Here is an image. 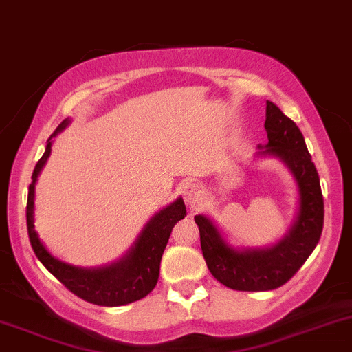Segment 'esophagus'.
<instances>
[{
	"mask_svg": "<svg viewBox=\"0 0 352 352\" xmlns=\"http://www.w3.org/2000/svg\"><path fill=\"white\" fill-rule=\"evenodd\" d=\"M184 199L185 204L188 206L190 209H198V206L201 203V190L198 185L195 184H188L184 190Z\"/></svg>",
	"mask_w": 352,
	"mask_h": 352,
	"instance_id": "esophagus-1",
	"label": "esophagus"
}]
</instances>
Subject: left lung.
Instances as JSON below:
<instances>
[{
	"label": "left lung",
	"mask_w": 352,
	"mask_h": 352,
	"mask_svg": "<svg viewBox=\"0 0 352 352\" xmlns=\"http://www.w3.org/2000/svg\"><path fill=\"white\" fill-rule=\"evenodd\" d=\"M267 142L259 156H275L293 173L299 209L294 223L277 245L264 250H235L206 215H195L208 269L225 287L238 292H269L282 287L311 256L323 228V196L317 168L301 130L272 101H267Z\"/></svg>",
	"instance_id": "8db88e82"
}]
</instances>
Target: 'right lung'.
<instances>
[{
  "label": "right lung",
  "instance_id": "1",
  "mask_svg": "<svg viewBox=\"0 0 352 352\" xmlns=\"http://www.w3.org/2000/svg\"><path fill=\"white\" fill-rule=\"evenodd\" d=\"M67 125L69 119L60 122L59 127L54 130L51 138H48L45 154L36 162L34 173H32L29 198H27V230H29L30 245L41 264L78 298L96 304V306L109 307L138 301L156 287L162 252L166 250L173 225L186 215L184 199L179 198L175 203L154 215L143 228V232L140 233L138 240L130 248L127 254L114 264L96 267V269H83V267H75L59 261L46 250L43 243L40 241L38 233L35 232L34 201L36 179L51 154L53 137L63 132Z\"/></svg>",
  "mask_w": 352,
  "mask_h": 352
}]
</instances>
